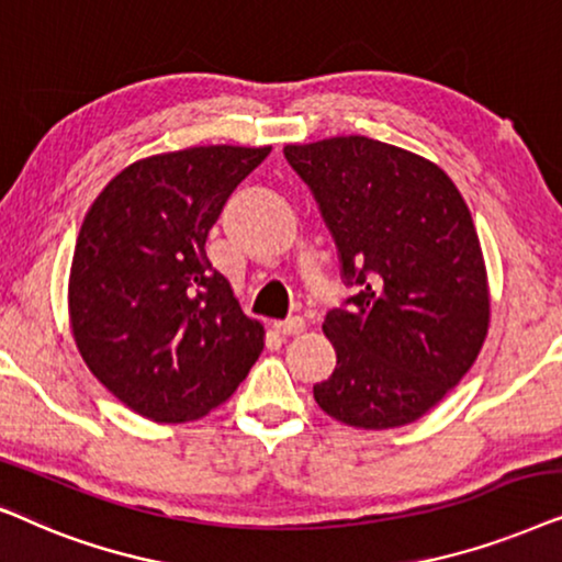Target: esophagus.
<instances>
[{
    "label": "esophagus",
    "mask_w": 562,
    "mask_h": 562,
    "mask_svg": "<svg viewBox=\"0 0 562 562\" xmlns=\"http://www.w3.org/2000/svg\"><path fill=\"white\" fill-rule=\"evenodd\" d=\"M305 328V321L301 316H293L288 321H274V331L277 334H285V336H293V334H301Z\"/></svg>",
    "instance_id": "1"
}]
</instances>
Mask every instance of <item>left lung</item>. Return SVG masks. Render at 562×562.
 <instances>
[{"label":"left lung","instance_id":"left-lung-1","mask_svg":"<svg viewBox=\"0 0 562 562\" xmlns=\"http://www.w3.org/2000/svg\"><path fill=\"white\" fill-rule=\"evenodd\" d=\"M321 207L349 308L324 321L336 370L313 385L324 414L383 431L422 418L473 368L491 324L488 272L445 169L364 136L285 146Z\"/></svg>","mask_w":562,"mask_h":562}]
</instances>
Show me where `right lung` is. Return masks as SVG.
Listing matches in <instances>:
<instances>
[{
    "mask_svg": "<svg viewBox=\"0 0 562 562\" xmlns=\"http://www.w3.org/2000/svg\"><path fill=\"white\" fill-rule=\"evenodd\" d=\"M272 146L154 154L104 184L81 223L69 324L89 372L159 424L226 403L265 349V326L213 269L205 238Z\"/></svg>",
    "mask_w": 562,
    "mask_h": 562,
    "instance_id": "1",
    "label": "right lung"
}]
</instances>
